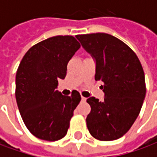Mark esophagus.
I'll use <instances>...</instances> for the list:
<instances>
[{"mask_svg": "<svg viewBox=\"0 0 157 157\" xmlns=\"http://www.w3.org/2000/svg\"><path fill=\"white\" fill-rule=\"evenodd\" d=\"M86 98L85 97H82V102H86Z\"/></svg>", "mask_w": 157, "mask_h": 157, "instance_id": "esophagus-1", "label": "esophagus"}]
</instances>
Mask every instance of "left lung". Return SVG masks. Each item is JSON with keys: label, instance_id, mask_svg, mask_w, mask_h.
<instances>
[{"label": "left lung", "instance_id": "obj_1", "mask_svg": "<svg viewBox=\"0 0 157 157\" xmlns=\"http://www.w3.org/2000/svg\"><path fill=\"white\" fill-rule=\"evenodd\" d=\"M76 38L95 58L96 81L103 82L105 98L86 100L91 112L86 117L90 134L97 140L121 138L140 112L146 92L141 63L130 47L116 37L103 33L80 34Z\"/></svg>", "mask_w": 157, "mask_h": 157}]
</instances>
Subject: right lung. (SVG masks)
<instances>
[{
	"label": "right lung",
	"instance_id": "1",
	"mask_svg": "<svg viewBox=\"0 0 157 157\" xmlns=\"http://www.w3.org/2000/svg\"><path fill=\"white\" fill-rule=\"evenodd\" d=\"M81 47L75 38L59 35L36 44L27 51L16 75V100L26 127L37 138L55 141L64 138L81 101L56 90L65 79L67 64Z\"/></svg>",
	"mask_w": 157,
	"mask_h": 157
}]
</instances>
